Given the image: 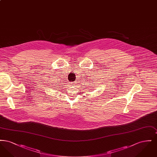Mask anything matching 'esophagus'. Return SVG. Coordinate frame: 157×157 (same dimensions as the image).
<instances>
[{"label":"esophagus","instance_id":"obj_1","mask_svg":"<svg viewBox=\"0 0 157 157\" xmlns=\"http://www.w3.org/2000/svg\"><path fill=\"white\" fill-rule=\"evenodd\" d=\"M74 83H75V82H74ZM72 84H74V82H73V83H72Z\"/></svg>","mask_w":157,"mask_h":157}]
</instances>
